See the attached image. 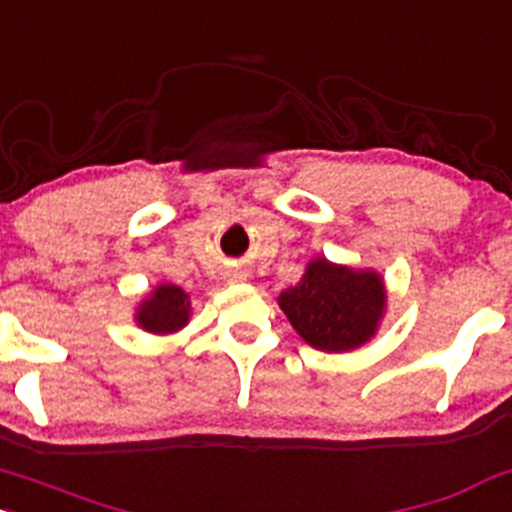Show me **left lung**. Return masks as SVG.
<instances>
[{
    "label": "left lung",
    "mask_w": 512,
    "mask_h": 512,
    "mask_svg": "<svg viewBox=\"0 0 512 512\" xmlns=\"http://www.w3.org/2000/svg\"><path fill=\"white\" fill-rule=\"evenodd\" d=\"M384 299V284L374 272H352L316 260L299 284L279 296V306L308 345L347 352L372 338Z\"/></svg>",
    "instance_id": "8db88e82"
}]
</instances>
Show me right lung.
<instances>
[{
  "label": "right lung",
  "instance_id": "right-lung-1",
  "mask_svg": "<svg viewBox=\"0 0 512 512\" xmlns=\"http://www.w3.org/2000/svg\"><path fill=\"white\" fill-rule=\"evenodd\" d=\"M189 320V296L179 286L162 284L140 306L138 323L150 333H172Z\"/></svg>",
  "mask_w": 512,
  "mask_h": 512
}]
</instances>
